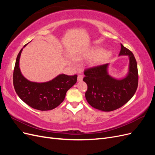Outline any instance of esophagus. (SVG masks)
<instances>
[{"instance_id": "esophagus-1", "label": "esophagus", "mask_w": 155, "mask_h": 155, "mask_svg": "<svg viewBox=\"0 0 155 155\" xmlns=\"http://www.w3.org/2000/svg\"><path fill=\"white\" fill-rule=\"evenodd\" d=\"M83 77L82 75H81V74L78 75V81H81L83 80Z\"/></svg>"}]
</instances>
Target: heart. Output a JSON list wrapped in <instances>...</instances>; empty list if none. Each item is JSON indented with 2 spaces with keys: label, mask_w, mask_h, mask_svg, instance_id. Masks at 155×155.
I'll return each instance as SVG.
<instances>
[{
  "label": "heart",
  "mask_w": 155,
  "mask_h": 155,
  "mask_svg": "<svg viewBox=\"0 0 155 155\" xmlns=\"http://www.w3.org/2000/svg\"><path fill=\"white\" fill-rule=\"evenodd\" d=\"M112 54L109 51H104V50L100 48V47H96L92 49L88 52L85 54L83 56L81 55H77V59H81L82 57H85L88 58L93 59V64L94 65H101L102 64H104L107 61ZM70 63L73 67H76L77 65V60L74 58H70Z\"/></svg>",
  "instance_id": "1"
}]
</instances>
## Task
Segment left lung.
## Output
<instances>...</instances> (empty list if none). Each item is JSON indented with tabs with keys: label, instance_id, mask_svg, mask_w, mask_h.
<instances>
[{
	"label": "left lung",
	"instance_id": "1",
	"mask_svg": "<svg viewBox=\"0 0 155 155\" xmlns=\"http://www.w3.org/2000/svg\"><path fill=\"white\" fill-rule=\"evenodd\" d=\"M119 55H127L129 71L123 79H116L108 73L109 64L85 70L83 81L88 86L85 92L87 102L92 107L105 112L119 109L134 96L138 84L137 61L132 51L121 44Z\"/></svg>",
	"mask_w": 155,
	"mask_h": 155
}]
</instances>
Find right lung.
Here are the masks:
<instances>
[{
    "instance_id": "obj_1",
    "label": "right lung",
    "mask_w": 155,
    "mask_h": 155,
    "mask_svg": "<svg viewBox=\"0 0 155 155\" xmlns=\"http://www.w3.org/2000/svg\"><path fill=\"white\" fill-rule=\"evenodd\" d=\"M22 50L17 55L13 70V86L16 93L23 101L35 109L49 110L55 109L63 101L68 89L76 84L78 76L59 74L52 80L45 83L28 80L22 76L19 68Z\"/></svg>"
}]
</instances>
